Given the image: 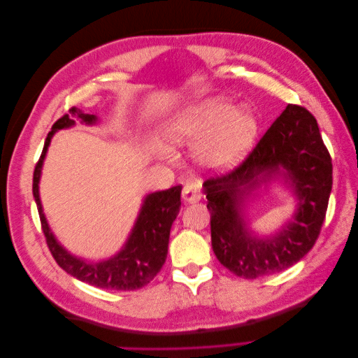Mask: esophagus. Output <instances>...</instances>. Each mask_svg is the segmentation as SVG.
<instances>
[{"label":"esophagus","mask_w":358,"mask_h":358,"mask_svg":"<svg viewBox=\"0 0 358 358\" xmlns=\"http://www.w3.org/2000/svg\"><path fill=\"white\" fill-rule=\"evenodd\" d=\"M182 199L185 203H192V201H199L201 199V192H200V185L197 182H188L185 187L182 189Z\"/></svg>","instance_id":"obj_1"}]
</instances>
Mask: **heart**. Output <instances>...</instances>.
Instances as JSON below:
<instances>
[{
	"mask_svg": "<svg viewBox=\"0 0 358 358\" xmlns=\"http://www.w3.org/2000/svg\"><path fill=\"white\" fill-rule=\"evenodd\" d=\"M258 133L255 113L225 96H215L188 106L167 124V136L178 146L201 148V158L210 167L236 164L252 146Z\"/></svg>",
	"mask_w": 358,
	"mask_h": 358,
	"instance_id": "1",
	"label": "heart"
}]
</instances>
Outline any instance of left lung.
I'll return each mask as SVG.
<instances>
[{
	"mask_svg": "<svg viewBox=\"0 0 358 358\" xmlns=\"http://www.w3.org/2000/svg\"><path fill=\"white\" fill-rule=\"evenodd\" d=\"M279 176L295 191L298 210L279 234L259 240L247 229L240 204L259 182ZM331 185V157L317 119L305 107L288 104L239 166L204 182L216 258L245 279L273 275L296 264L318 239Z\"/></svg>",
	"mask_w": 358,
	"mask_h": 358,
	"instance_id": "left-lung-1",
	"label": "left lung"
}]
</instances>
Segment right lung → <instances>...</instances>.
Wrapping results in <instances>:
<instances>
[{
    "label": "right lung",
    "instance_id": "right-lung-1",
    "mask_svg": "<svg viewBox=\"0 0 358 358\" xmlns=\"http://www.w3.org/2000/svg\"><path fill=\"white\" fill-rule=\"evenodd\" d=\"M78 117L85 124L96 122L95 115L83 113L78 107H71L69 113L61 116L52 125V129L46 137L45 148H43V152L34 169L32 194H34L37 203L43 234L46 237V243L50 249V254L55 258L58 266L76 279L104 289H138L148 285L157 276L162 264L166 263L170 229L180 209L182 187L178 185L170 189L152 192L146 196L131 234H129L125 246L115 257L100 263H90L78 257H73L57 242L55 236L52 234L49 229L45 213H43L41 209L38 182L43 159L46 157L52 136L58 129L73 127L74 119Z\"/></svg>",
    "mask_w": 358,
    "mask_h": 358
}]
</instances>
